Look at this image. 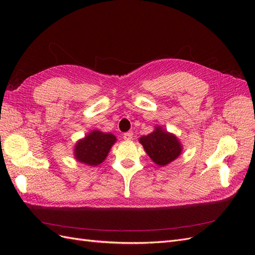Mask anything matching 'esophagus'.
<instances>
[{
  "label": "esophagus",
  "instance_id": "34e87169",
  "mask_svg": "<svg viewBox=\"0 0 255 255\" xmlns=\"http://www.w3.org/2000/svg\"><path fill=\"white\" fill-rule=\"evenodd\" d=\"M123 138H125V140H130L133 138V132H128L123 134Z\"/></svg>",
  "mask_w": 255,
  "mask_h": 255
}]
</instances>
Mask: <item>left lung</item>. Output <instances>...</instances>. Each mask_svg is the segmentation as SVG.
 <instances>
[{
    "instance_id": "1",
    "label": "left lung",
    "mask_w": 255,
    "mask_h": 255,
    "mask_svg": "<svg viewBox=\"0 0 255 255\" xmlns=\"http://www.w3.org/2000/svg\"><path fill=\"white\" fill-rule=\"evenodd\" d=\"M139 142L149 157L160 167L172 163L183 151L179 138L160 126L154 127V130L149 135L141 136Z\"/></svg>"
}]
</instances>
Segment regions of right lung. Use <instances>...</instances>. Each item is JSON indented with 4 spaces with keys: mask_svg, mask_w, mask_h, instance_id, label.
<instances>
[{
    "mask_svg": "<svg viewBox=\"0 0 255 255\" xmlns=\"http://www.w3.org/2000/svg\"><path fill=\"white\" fill-rule=\"evenodd\" d=\"M116 141L117 138L112 133L92 129L84 138L76 141L73 149L74 158L87 166H99L106 159Z\"/></svg>",
    "mask_w": 255,
    "mask_h": 255,
    "instance_id": "obj_1",
    "label": "right lung"
}]
</instances>
